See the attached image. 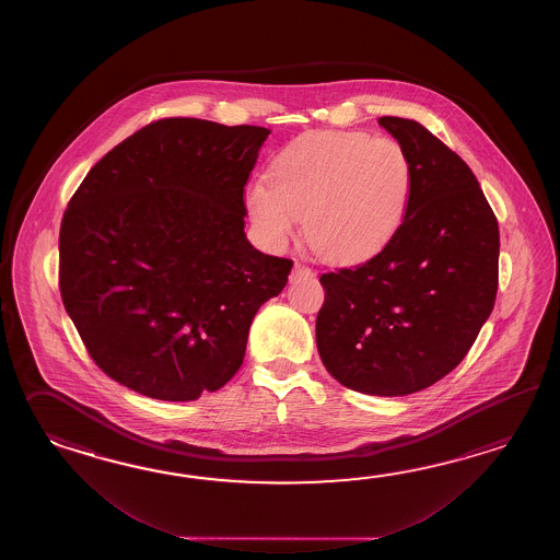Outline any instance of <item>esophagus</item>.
Masks as SVG:
<instances>
[{
  "instance_id": "obj_1",
  "label": "esophagus",
  "mask_w": 560,
  "mask_h": 560,
  "mask_svg": "<svg viewBox=\"0 0 560 560\" xmlns=\"http://www.w3.org/2000/svg\"><path fill=\"white\" fill-rule=\"evenodd\" d=\"M310 276H314V272L310 270L308 266H304V264H296L290 278L296 282V280H304V278H310Z\"/></svg>"
}]
</instances>
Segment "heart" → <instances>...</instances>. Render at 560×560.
<instances>
[{
  "instance_id": "b5f03b06",
  "label": "heart",
  "mask_w": 560,
  "mask_h": 560,
  "mask_svg": "<svg viewBox=\"0 0 560 560\" xmlns=\"http://www.w3.org/2000/svg\"><path fill=\"white\" fill-rule=\"evenodd\" d=\"M412 196L405 145L366 131H306L244 194L256 236L282 250L300 215L310 246L338 264L369 260L396 236Z\"/></svg>"
}]
</instances>
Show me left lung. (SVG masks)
Here are the masks:
<instances>
[{
    "label": "left lung",
    "mask_w": 560,
    "mask_h": 560,
    "mask_svg": "<svg viewBox=\"0 0 560 560\" xmlns=\"http://www.w3.org/2000/svg\"><path fill=\"white\" fill-rule=\"evenodd\" d=\"M382 128L412 162V196L400 230L376 256L320 276L316 345L346 388L406 396L456 369L499 288V222L472 170L415 119Z\"/></svg>",
    "instance_id": "obj_1"
}]
</instances>
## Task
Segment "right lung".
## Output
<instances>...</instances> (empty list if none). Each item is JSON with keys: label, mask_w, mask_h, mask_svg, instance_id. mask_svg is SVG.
I'll list each match as a JSON object with an SVG mask.
<instances>
[{"label": "right lung", "mask_w": 560, "mask_h": 560, "mask_svg": "<svg viewBox=\"0 0 560 560\" xmlns=\"http://www.w3.org/2000/svg\"><path fill=\"white\" fill-rule=\"evenodd\" d=\"M268 133L158 119L73 194L61 218V300L112 381L184 402L238 372L256 312L294 266L244 234V188Z\"/></svg>", "instance_id": "1"}]
</instances>
